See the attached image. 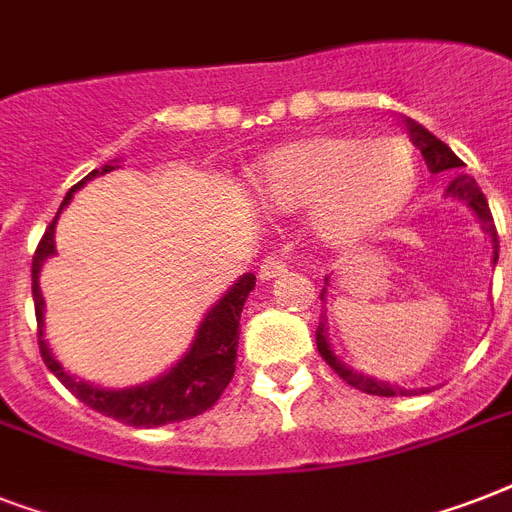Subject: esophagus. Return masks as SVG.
Here are the masks:
<instances>
[{
  "label": "esophagus",
  "instance_id": "obj_1",
  "mask_svg": "<svg viewBox=\"0 0 512 512\" xmlns=\"http://www.w3.org/2000/svg\"><path fill=\"white\" fill-rule=\"evenodd\" d=\"M287 260L279 255H271V257H265L263 263H260V279L263 281H271V279H279V276H284L287 273Z\"/></svg>",
  "mask_w": 512,
  "mask_h": 512
}]
</instances>
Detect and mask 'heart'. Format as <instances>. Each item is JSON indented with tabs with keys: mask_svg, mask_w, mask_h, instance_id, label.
<instances>
[{
	"mask_svg": "<svg viewBox=\"0 0 512 512\" xmlns=\"http://www.w3.org/2000/svg\"><path fill=\"white\" fill-rule=\"evenodd\" d=\"M417 177L404 140L308 135L268 151L249 172V188L265 209H305L308 233L324 247H348L398 217Z\"/></svg>",
	"mask_w": 512,
	"mask_h": 512,
	"instance_id": "obj_1",
	"label": "heart"
}]
</instances>
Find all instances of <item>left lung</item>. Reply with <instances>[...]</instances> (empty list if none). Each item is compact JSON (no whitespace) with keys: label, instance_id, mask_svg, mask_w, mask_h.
Instances as JSON below:
<instances>
[{"label":"left lung","instance_id":"1","mask_svg":"<svg viewBox=\"0 0 512 512\" xmlns=\"http://www.w3.org/2000/svg\"><path fill=\"white\" fill-rule=\"evenodd\" d=\"M406 130H409L412 140L422 151V159H425V164H428V170L433 172V175H438V172H449V175H454L452 180H449L446 193H452L454 199L468 201L470 207H473V212H476L481 225H484V231L492 236L494 263H497V257H500V239H497L494 217L492 212H489L486 196L481 193L476 180L462 172L465 164H462L460 156L454 154L452 148L446 146V143H441L436 135H430L422 124L412 122V119H406ZM324 295H327V289L321 292V300H324ZM316 348H319L321 358H324V361H327L337 374H340L342 380L348 382V385H353V388L364 390V393H369V396H406V393H417V390H404V388H398V385H390V382H380V380H374V377H366V374L361 372H353L350 366L342 364L340 358L332 353V348H329L327 324H324V321H319V329H316ZM422 393H425V390H422Z\"/></svg>","mask_w":512,"mask_h":512}]
</instances>
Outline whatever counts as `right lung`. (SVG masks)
I'll list each match as a JSON object with an SVG mask.
<instances>
[{
    "instance_id": "add662e5",
    "label": "right lung",
    "mask_w": 512,
    "mask_h": 512,
    "mask_svg": "<svg viewBox=\"0 0 512 512\" xmlns=\"http://www.w3.org/2000/svg\"><path fill=\"white\" fill-rule=\"evenodd\" d=\"M114 167L106 164L103 170H92L90 175L79 180V183L66 193V199L60 209L66 207L74 191H79L90 177L106 175ZM58 209V215H60ZM58 215L44 231L42 241L34 252V263H31V295H34V311H36V340H39V353H42L44 364L71 393H74L82 404H87L95 412L106 414L111 420H119L132 428H156V425H170V422L191 420L199 417L207 409L215 406V401L223 396L228 388L233 372H236V348H239V319L241 308L247 303L249 292L255 289V273H244L228 292H225L212 311L204 316L199 324V332L193 337L191 348L185 350V356L172 366L170 372L162 374L159 380L138 385V388L124 390H106L95 388L90 382L76 380L55 361V356L47 348L42 337L44 327V297L39 292V271H42L44 260L55 255V223Z\"/></svg>"
}]
</instances>
